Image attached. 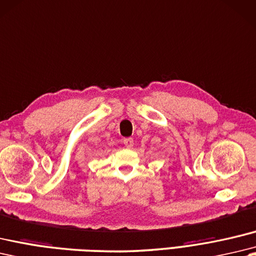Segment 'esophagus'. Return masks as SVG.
<instances>
[{"label":"esophagus","instance_id":"obj_1","mask_svg":"<svg viewBox=\"0 0 256 256\" xmlns=\"http://www.w3.org/2000/svg\"><path fill=\"white\" fill-rule=\"evenodd\" d=\"M123 144L126 145V147L128 148H132L134 145V140L132 138H124L123 140Z\"/></svg>","mask_w":256,"mask_h":256}]
</instances>
